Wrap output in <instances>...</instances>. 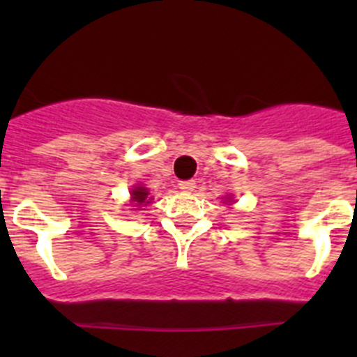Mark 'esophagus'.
Instances as JSON below:
<instances>
[{"label": "esophagus", "mask_w": 357, "mask_h": 357, "mask_svg": "<svg viewBox=\"0 0 357 357\" xmlns=\"http://www.w3.org/2000/svg\"><path fill=\"white\" fill-rule=\"evenodd\" d=\"M195 188H197L195 181H182L181 184H178V189H182L184 193H191V191H195Z\"/></svg>", "instance_id": "obj_1"}]
</instances>
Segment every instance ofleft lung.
<instances>
[{
  "instance_id": "obj_1",
  "label": "left lung",
  "mask_w": 357,
  "mask_h": 357,
  "mask_svg": "<svg viewBox=\"0 0 357 357\" xmlns=\"http://www.w3.org/2000/svg\"><path fill=\"white\" fill-rule=\"evenodd\" d=\"M229 200H230V198H229Z\"/></svg>"
}]
</instances>
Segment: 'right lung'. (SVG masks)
I'll list each match as a JSON object with an SVG mask.
<instances>
[{
  "label": "right lung",
  "instance_id": "right-lung-1",
  "mask_svg": "<svg viewBox=\"0 0 357 357\" xmlns=\"http://www.w3.org/2000/svg\"><path fill=\"white\" fill-rule=\"evenodd\" d=\"M148 189L143 188V185H137V188L132 189V204H134L135 207H141V206H146V204H150L151 198H148Z\"/></svg>",
  "mask_w": 357,
  "mask_h": 357
}]
</instances>
